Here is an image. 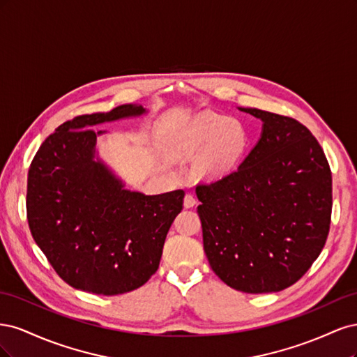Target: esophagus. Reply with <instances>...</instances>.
Masks as SVG:
<instances>
[{"instance_id":"esophagus-1","label":"esophagus","mask_w":357,"mask_h":357,"mask_svg":"<svg viewBox=\"0 0 357 357\" xmlns=\"http://www.w3.org/2000/svg\"><path fill=\"white\" fill-rule=\"evenodd\" d=\"M195 204H197L195 195H193V193H186V197H185V207H186V208H192V207H195Z\"/></svg>"}]
</instances>
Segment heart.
Instances as JSON below:
<instances>
[{
  "label": "heart",
  "instance_id": "heart-1",
  "mask_svg": "<svg viewBox=\"0 0 357 357\" xmlns=\"http://www.w3.org/2000/svg\"><path fill=\"white\" fill-rule=\"evenodd\" d=\"M245 132L238 122L205 113L172 131L165 142V153L174 160L198 156L195 176L201 180H219L236 167L245 149Z\"/></svg>",
  "mask_w": 357,
  "mask_h": 357
}]
</instances>
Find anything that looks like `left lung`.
Here are the masks:
<instances>
[{"mask_svg":"<svg viewBox=\"0 0 357 357\" xmlns=\"http://www.w3.org/2000/svg\"><path fill=\"white\" fill-rule=\"evenodd\" d=\"M264 122L231 174L197 186L204 252L223 283L245 294L280 291L325 247L332 174L310 129L287 116L240 109Z\"/></svg>","mask_w":357,"mask_h":357,"instance_id":"1","label":"left lung"}]
</instances>
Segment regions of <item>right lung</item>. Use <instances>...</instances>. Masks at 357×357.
<instances>
[{
	"mask_svg": "<svg viewBox=\"0 0 357 357\" xmlns=\"http://www.w3.org/2000/svg\"><path fill=\"white\" fill-rule=\"evenodd\" d=\"M123 104L109 113L74 117L50 134L31 162L26 218L32 238L71 287L121 295L142 287L159 268L185 190L144 195L125 189L95 159L93 126L144 114Z\"/></svg>",
	"mask_w": 357,
	"mask_h": 357,
	"instance_id": "right-lung-1",
	"label": "right lung"
}]
</instances>
